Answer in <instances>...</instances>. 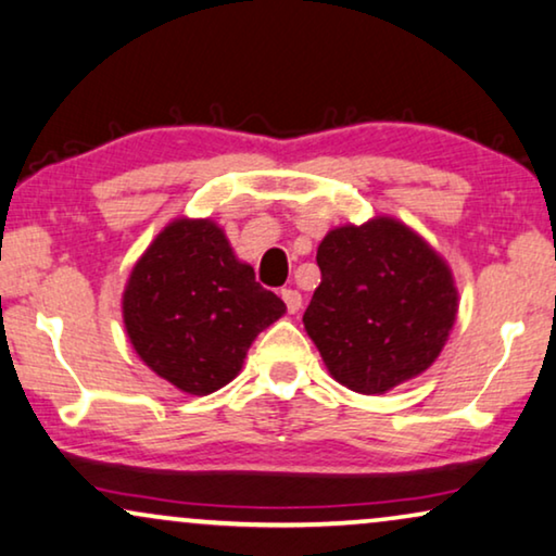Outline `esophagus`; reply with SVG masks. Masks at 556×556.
<instances>
[{
	"label": "esophagus",
	"instance_id": "obj_1",
	"mask_svg": "<svg viewBox=\"0 0 556 556\" xmlns=\"http://www.w3.org/2000/svg\"><path fill=\"white\" fill-rule=\"evenodd\" d=\"M280 299L286 301L288 314H299V308H301V303H303L299 291H293V288H283V291H280Z\"/></svg>",
	"mask_w": 556,
	"mask_h": 556
}]
</instances>
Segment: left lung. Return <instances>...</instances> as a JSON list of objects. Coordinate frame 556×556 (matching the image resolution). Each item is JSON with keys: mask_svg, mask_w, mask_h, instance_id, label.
I'll list each match as a JSON object with an SVG mask.
<instances>
[{"mask_svg": "<svg viewBox=\"0 0 556 556\" xmlns=\"http://www.w3.org/2000/svg\"><path fill=\"white\" fill-rule=\"evenodd\" d=\"M321 286L303 326L339 384L382 394L422 375L458 314L447 263L394 217L344 225L316 253Z\"/></svg>", "mask_w": 556, "mask_h": 556, "instance_id": "8db88e82", "label": "left lung"}]
</instances>
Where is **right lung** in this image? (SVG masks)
<instances>
[{
	"instance_id": "1",
	"label": "right lung",
	"mask_w": 556,
	"mask_h": 556,
	"mask_svg": "<svg viewBox=\"0 0 556 556\" xmlns=\"http://www.w3.org/2000/svg\"><path fill=\"white\" fill-rule=\"evenodd\" d=\"M286 303L255 283L223 227L179 217L136 261L124 291V324L151 371L187 394L232 382L257 333Z\"/></svg>"
}]
</instances>
